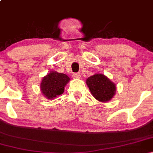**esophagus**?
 Instances as JSON below:
<instances>
[{
  "mask_svg": "<svg viewBox=\"0 0 153 153\" xmlns=\"http://www.w3.org/2000/svg\"><path fill=\"white\" fill-rule=\"evenodd\" d=\"M80 77H81V75H80V73H73V78H75V79L80 78Z\"/></svg>",
  "mask_w": 153,
  "mask_h": 153,
  "instance_id": "1",
  "label": "esophagus"
}]
</instances>
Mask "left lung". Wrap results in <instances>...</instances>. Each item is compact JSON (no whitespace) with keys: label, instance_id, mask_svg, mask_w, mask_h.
Masks as SVG:
<instances>
[{"label":"left lung","instance_id":"left-lung-1","mask_svg":"<svg viewBox=\"0 0 153 153\" xmlns=\"http://www.w3.org/2000/svg\"><path fill=\"white\" fill-rule=\"evenodd\" d=\"M86 84L91 94L101 102L109 101L115 95L116 85L103 74H94L88 78Z\"/></svg>","mask_w":153,"mask_h":153}]
</instances>
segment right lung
<instances>
[{
  "label": "right lung",
  "instance_id": "1",
  "mask_svg": "<svg viewBox=\"0 0 153 153\" xmlns=\"http://www.w3.org/2000/svg\"><path fill=\"white\" fill-rule=\"evenodd\" d=\"M70 80L69 77L64 73L50 72L42 80L40 85L42 93L47 99H53L63 94L65 86Z\"/></svg>",
  "mask_w": 153,
  "mask_h": 153
}]
</instances>
